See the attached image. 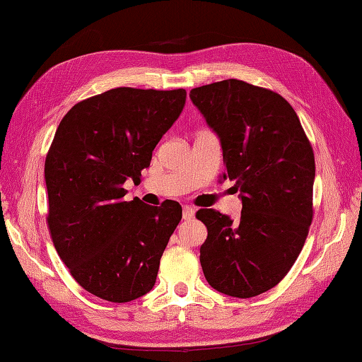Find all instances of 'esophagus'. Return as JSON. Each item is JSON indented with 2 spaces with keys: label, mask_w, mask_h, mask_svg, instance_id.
I'll return each instance as SVG.
<instances>
[{
  "label": "esophagus",
  "mask_w": 362,
  "mask_h": 362,
  "mask_svg": "<svg viewBox=\"0 0 362 362\" xmlns=\"http://www.w3.org/2000/svg\"><path fill=\"white\" fill-rule=\"evenodd\" d=\"M195 217V209L192 206H184L182 208V218L184 220H192Z\"/></svg>",
  "instance_id": "1"
}]
</instances>
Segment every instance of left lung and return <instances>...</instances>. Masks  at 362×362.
I'll return each instance as SVG.
<instances>
[{
    "label": "left lung",
    "mask_w": 362,
    "mask_h": 362,
    "mask_svg": "<svg viewBox=\"0 0 362 362\" xmlns=\"http://www.w3.org/2000/svg\"><path fill=\"white\" fill-rule=\"evenodd\" d=\"M189 97L220 139L223 180L235 181L238 220L214 209L200 248L204 278L230 297L250 298L291 270L313 222V146L281 95L239 79L192 88Z\"/></svg>",
    "instance_id": "8db88e82"
}]
</instances>
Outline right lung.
Returning <instances> with one entry per match:
<instances>
[{
	"instance_id": "add662e5",
	"label": "right lung",
	"mask_w": 362,
	"mask_h": 362,
	"mask_svg": "<svg viewBox=\"0 0 362 362\" xmlns=\"http://www.w3.org/2000/svg\"><path fill=\"white\" fill-rule=\"evenodd\" d=\"M186 90L119 87L78 103L59 123L45 160L48 228L76 283L127 303L156 283L180 203L124 202L154 146L178 120Z\"/></svg>"
}]
</instances>
